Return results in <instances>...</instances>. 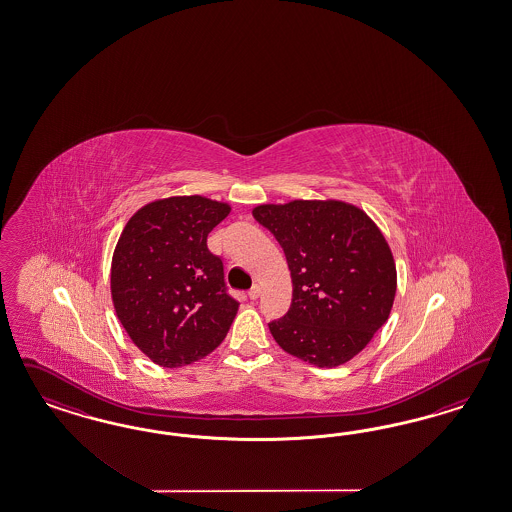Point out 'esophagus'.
<instances>
[{
  "label": "esophagus",
  "instance_id": "esophagus-1",
  "mask_svg": "<svg viewBox=\"0 0 512 512\" xmlns=\"http://www.w3.org/2000/svg\"><path fill=\"white\" fill-rule=\"evenodd\" d=\"M248 296L251 300H257V298L261 296V285H253V287L249 289Z\"/></svg>",
  "mask_w": 512,
  "mask_h": 512
}]
</instances>
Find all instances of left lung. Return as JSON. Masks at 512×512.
Masks as SVG:
<instances>
[{
  "label": "left lung",
  "mask_w": 512,
  "mask_h": 512,
  "mask_svg": "<svg viewBox=\"0 0 512 512\" xmlns=\"http://www.w3.org/2000/svg\"><path fill=\"white\" fill-rule=\"evenodd\" d=\"M253 217L276 236L293 278L291 308L268 323L274 340L319 368L351 360L392 310L396 266L385 236L340 201L261 204Z\"/></svg>",
  "instance_id": "left-lung-1"
}]
</instances>
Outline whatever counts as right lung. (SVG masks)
Masks as SVG:
<instances>
[{"label": "right lung", "instance_id": "add662e5", "mask_svg": "<svg viewBox=\"0 0 512 512\" xmlns=\"http://www.w3.org/2000/svg\"><path fill=\"white\" fill-rule=\"evenodd\" d=\"M223 202L171 197L140 208L112 257L110 291L129 338L163 368L186 366L225 340L238 311L208 234L229 216Z\"/></svg>", "mask_w": 512, "mask_h": 512}]
</instances>
